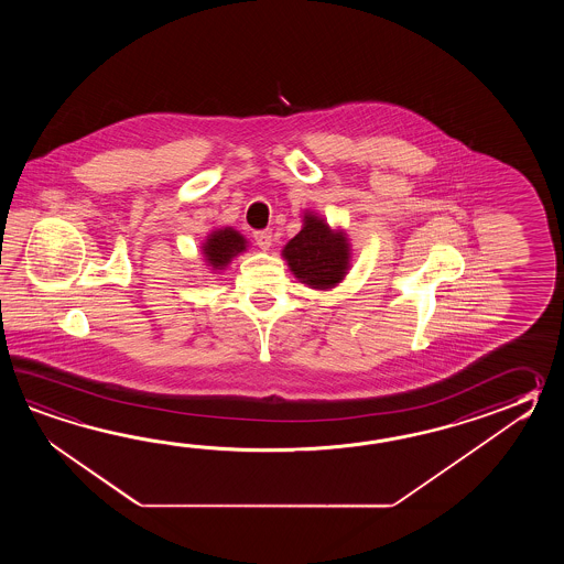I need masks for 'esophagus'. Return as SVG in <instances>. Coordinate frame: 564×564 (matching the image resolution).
<instances>
[{"instance_id": "34e87169", "label": "esophagus", "mask_w": 564, "mask_h": 564, "mask_svg": "<svg viewBox=\"0 0 564 564\" xmlns=\"http://www.w3.org/2000/svg\"><path fill=\"white\" fill-rule=\"evenodd\" d=\"M253 240L258 243V248H262V250H270V248H272V241H274L272 229H260V231H253Z\"/></svg>"}]
</instances>
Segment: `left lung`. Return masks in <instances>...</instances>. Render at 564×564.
<instances>
[{"label": "left lung", "instance_id": "left-lung-1", "mask_svg": "<svg viewBox=\"0 0 564 564\" xmlns=\"http://www.w3.org/2000/svg\"><path fill=\"white\" fill-rule=\"evenodd\" d=\"M292 274L302 284L328 290L343 282L350 268V243L343 229H333L323 217L304 214L302 229L282 250Z\"/></svg>", "mask_w": 564, "mask_h": 564}]
</instances>
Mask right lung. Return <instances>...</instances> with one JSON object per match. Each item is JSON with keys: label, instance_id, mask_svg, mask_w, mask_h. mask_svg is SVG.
I'll return each instance as SVG.
<instances>
[{"label": "right lung", "instance_id": "add662e5", "mask_svg": "<svg viewBox=\"0 0 564 564\" xmlns=\"http://www.w3.org/2000/svg\"><path fill=\"white\" fill-rule=\"evenodd\" d=\"M248 241L234 228L214 229L202 246L205 262L212 270H224L238 256L246 252Z\"/></svg>", "mask_w": 564, "mask_h": 564}]
</instances>
